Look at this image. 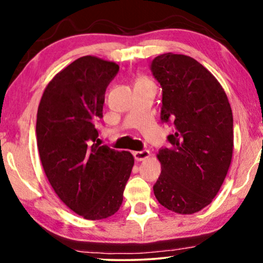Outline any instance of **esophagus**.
Returning <instances> with one entry per match:
<instances>
[{
  "mask_svg": "<svg viewBox=\"0 0 263 263\" xmlns=\"http://www.w3.org/2000/svg\"><path fill=\"white\" fill-rule=\"evenodd\" d=\"M133 154H134V158H135V160H136V161L145 160V159H147V158H148V157L151 156L149 151H147V149H143V151H136V152H134Z\"/></svg>",
  "mask_w": 263,
  "mask_h": 263,
  "instance_id": "obj_1",
  "label": "esophagus"
}]
</instances>
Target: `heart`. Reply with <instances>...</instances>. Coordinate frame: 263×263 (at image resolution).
Masks as SVG:
<instances>
[{
	"label": "heart",
	"instance_id": "1",
	"mask_svg": "<svg viewBox=\"0 0 263 263\" xmlns=\"http://www.w3.org/2000/svg\"><path fill=\"white\" fill-rule=\"evenodd\" d=\"M138 82H149L148 80H146V79H140Z\"/></svg>",
	"mask_w": 263,
	"mask_h": 263
}]
</instances>
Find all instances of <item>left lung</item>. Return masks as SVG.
<instances>
[{
  "instance_id": "1",
  "label": "left lung",
  "mask_w": 263,
  "mask_h": 263,
  "mask_svg": "<svg viewBox=\"0 0 263 263\" xmlns=\"http://www.w3.org/2000/svg\"><path fill=\"white\" fill-rule=\"evenodd\" d=\"M151 70L163 89L160 120L175 125L170 146L157 154L161 174L154 195L175 213H196L217 195L231 164V106L213 74L192 57L163 53Z\"/></svg>"
}]
</instances>
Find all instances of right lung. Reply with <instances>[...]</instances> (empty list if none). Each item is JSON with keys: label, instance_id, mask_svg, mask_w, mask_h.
<instances>
[{"label": "right lung", "instance_id": "1", "mask_svg": "<svg viewBox=\"0 0 263 263\" xmlns=\"http://www.w3.org/2000/svg\"><path fill=\"white\" fill-rule=\"evenodd\" d=\"M118 64L96 56L75 60L49 82L38 106L37 146L52 189L88 220L120 210L134 157L100 146L96 123Z\"/></svg>", "mask_w": 263, "mask_h": 263}]
</instances>
